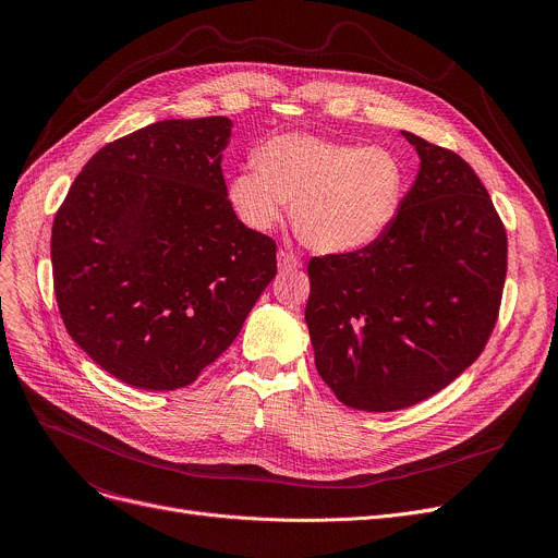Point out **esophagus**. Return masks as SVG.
Wrapping results in <instances>:
<instances>
[{
	"label": "esophagus",
	"mask_w": 558,
	"mask_h": 558,
	"mask_svg": "<svg viewBox=\"0 0 558 558\" xmlns=\"http://www.w3.org/2000/svg\"><path fill=\"white\" fill-rule=\"evenodd\" d=\"M278 267H280L282 271H298V269H302V260H300L293 252L280 250V252H278Z\"/></svg>",
	"instance_id": "esophagus-1"
}]
</instances>
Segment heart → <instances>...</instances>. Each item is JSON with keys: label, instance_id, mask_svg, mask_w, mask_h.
Wrapping results in <instances>:
<instances>
[{"label": "heart", "instance_id": "obj_1", "mask_svg": "<svg viewBox=\"0 0 558 558\" xmlns=\"http://www.w3.org/2000/svg\"><path fill=\"white\" fill-rule=\"evenodd\" d=\"M402 187L400 158L384 147L284 134L256 151V166L231 177L229 203L250 229L267 233L293 201L291 222L304 245L349 254L388 229Z\"/></svg>", "mask_w": 558, "mask_h": 558}]
</instances>
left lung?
Masks as SVG:
<instances>
[{"label": "left lung", "instance_id": "obj_1", "mask_svg": "<svg viewBox=\"0 0 558 558\" xmlns=\"http://www.w3.org/2000/svg\"><path fill=\"white\" fill-rule=\"evenodd\" d=\"M420 172L364 250L308 260L315 368L351 409L388 413L446 388L486 349L508 271V235L459 154L402 132Z\"/></svg>", "mask_w": 558, "mask_h": 558}]
</instances>
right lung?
Instances as JSON below:
<instances>
[{"mask_svg": "<svg viewBox=\"0 0 558 558\" xmlns=\"http://www.w3.org/2000/svg\"><path fill=\"white\" fill-rule=\"evenodd\" d=\"M227 117L170 119L101 147L54 214L61 320L104 371L183 388L241 333L274 280V238L227 198Z\"/></svg>", "mask_w": 558, "mask_h": 558, "instance_id": "right-lung-1", "label": "right lung"}]
</instances>
